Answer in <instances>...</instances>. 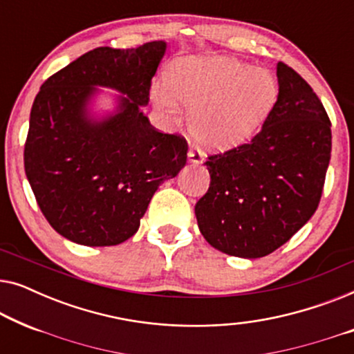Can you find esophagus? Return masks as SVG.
I'll use <instances>...</instances> for the list:
<instances>
[{
  "instance_id": "obj_1",
  "label": "esophagus",
  "mask_w": 354,
  "mask_h": 354,
  "mask_svg": "<svg viewBox=\"0 0 354 354\" xmlns=\"http://www.w3.org/2000/svg\"><path fill=\"white\" fill-rule=\"evenodd\" d=\"M187 156H188V162H192V164H200L205 161V154H203L201 149L193 148V147L188 149Z\"/></svg>"
}]
</instances>
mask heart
Returning a JSON list of instances; mask_svg holds the SVG:
<instances>
[{
	"label": "heart",
	"instance_id": "heart-1",
	"mask_svg": "<svg viewBox=\"0 0 354 354\" xmlns=\"http://www.w3.org/2000/svg\"><path fill=\"white\" fill-rule=\"evenodd\" d=\"M167 84L153 86V103L172 120L180 113L178 101L193 111L192 132L211 149H232L253 138L279 98L269 71L222 56L177 61Z\"/></svg>",
	"mask_w": 354,
	"mask_h": 354
}]
</instances>
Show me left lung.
Segmentation results:
<instances>
[{
  "mask_svg": "<svg viewBox=\"0 0 354 354\" xmlns=\"http://www.w3.org/2000/svg\"><path fill=\"white\" fill-rule=\"evenodd\" d=\"M279 98L250 143L205 162L196 203L201 235L222 253L256 259L292 239L316 212L330 161V120L306 80L277 64Z\"/></svg>",
  "mask_w": 354,
  "mask_h": 354,
  "instance_id": "1",
  "label": "left lung"
}]
</instances>
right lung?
Instances as JSON below:
<instances>
[{
    "instance_id": "right-lung-1",
    "label": "right lung",
    "mask_w": 354,
    "mask_h": 354,
    "mask_svg": "<svg viewBox=\"0 0 354 354\" xmlns=\"http://www.w3.org/2000/svg\"><path fill=\"white\" fill-rule=\"evenodd\" d=\"M167 43L91 50L40 86L24 151L38 206L57 234L85 246L137 234L154 192L187 162V142L151 127L142 108ZM101 88L113 109L96 111Z\"/></svg>"
}]
</instances>
